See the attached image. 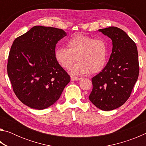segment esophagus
I'll return each mask as SVG.
<instances>
[{
	"label": "esophagus",
	"mask_w": 146,
	"mask_h": 146,
	"mask_svg": "<svg viewBox=\"0 0 146 146\" xmlns=\"http://www.w3.org/2000/svg\"><path fill=\"white\" fill-rule=\"evenodd\" d=\"M81 78L79 77H76V76H71V80L73 81H75V80H80Z\"/></svg>",
	"instance_id": "1"
}]
</instances>
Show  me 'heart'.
<instances>
[{
    "label": "heart",
    "mask_w": 146,
    "mask_h": 146,
    "mask_svg": "<svg viewBox=\"0 0 146 146\" xmlns=\"http://www.w3.org/2000/svg\"><path fill=\"white\" fill-rule=\"evenodd\" d=\"M66 48H58L55 51L56 61L62 68L69 70L76 60L78 62L71 69L75 75L90 72L95 74L105 68L108 56V46L102 38L77 34L66 43Z\"/></svg>",
    "instance_id": "1"
}]
</instances>
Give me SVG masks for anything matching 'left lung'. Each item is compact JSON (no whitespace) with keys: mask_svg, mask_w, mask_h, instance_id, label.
I'll use <instances>...</instances> for the list:
<instances>
[{"mask_svg":"<svg viewBox=\"0 0 146 146\" xmlns=\"http://www.w3.org/2000/svg\"><path fill=\"white\" fill-rule=\"evenodd\" d=\"M99 31L111 39L113 49L107 65L92 78L89 98L101 110L110 111L122 106L131 96L139 75L138 51L122 29L111 26Z\"/></svg>","mask_w":146,"mask_h":146,"instance_id":"left-lung-1","label":"left lung"}]
</instances>
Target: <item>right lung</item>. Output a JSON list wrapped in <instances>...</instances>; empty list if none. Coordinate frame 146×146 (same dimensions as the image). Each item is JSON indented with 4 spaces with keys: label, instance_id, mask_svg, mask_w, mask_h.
Wrapping results in <instances>:
<instances>
[{
    "label": "right lung",
    "instance_id": "right-lung-1",
    "mask_svg": "<svg viewBox=\"0 0 146 146\" xmlns=\"http://www.w3.org/2000/svg\"><path fill=\"white\" fill-rule=\"evenodd\" d=\"M65 36L62 29L36 26L13 41L7 71L17 97L28 107L40 110L53 105L70 82L55 58L56 44Z\"/></svg>",
    "mask_w": 146,
    "mask_h": 146
}]
</instances>
